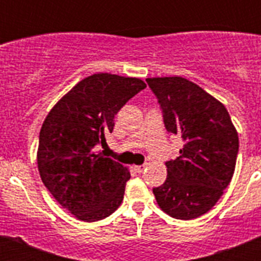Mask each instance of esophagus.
Wrapping results in <instances>:
<instances>
[{
    "instance_id": "obj_1",
    "label": "esophagus",
    "mask_w": 261,
    "mask_h": 261,
    "mask_svg": "<svg viewBox=\"0 0 261 261\" xmlns=\"http://www.w3.org/2000/svg\"><path fill=\"white\" fill-rule=\"evenodd\" d=\"M145 168H146V165L135 166V170L138 172V174H141V172H144V171H145Z\"/></svg>"
}]
</instances>
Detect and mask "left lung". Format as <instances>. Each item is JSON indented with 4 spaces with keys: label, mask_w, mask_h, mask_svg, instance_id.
Returning a JSON list of instances; mask_svg holds the SVG:
<instances>
[{
    "label": "left lung",
    "mask_w": 261,
    "mask_h": 261,
    "mask_svg": "<svg viewBox=\"0 0 261 261\" xmlns=\"http://www.w3.org/2000/svg\"><path fill=\"white\" fill-rule=\"evenodd\" d=\"M167 132L183 140L170 159L167 179L153 188L159 208L177 220H193L213 208L234 175L238 133L225 106L181 77L147 78Z\"/></svg>",
    "instance_id": "1"
}]
</instances>
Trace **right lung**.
Instances as JSON below:
<instances>
[{
	"mask_svg": "<svg viewBox=\"0 0 261 261\" xmlns=\"http://www.w3.org/2000/svg\"><path fill=\"white\" fill-rule=\"evenodd\" d=\"M145 87L138 78L90 75L45 117L39 135L40 177L56 201L78 220H103L123 201L128 168L98 149L114 130L115 115Z\"/></svg>",
	"mask_w": 261,
	"mask_h": 261,
	"instance_id": "1",
	"label": "right lung"
}]
</instances>
